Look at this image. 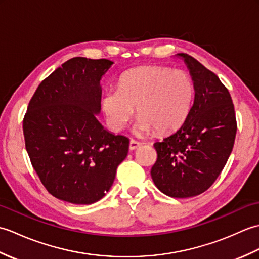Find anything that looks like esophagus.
I'll list each match as a JSON object with an SVG mask.
<instances>
[{"mask_svg":"<svg viewBox=\"0 0 259 259\" xmlns=\"http://www.w3.org/2000/svg\"><path fill=\"white\" fill-rule=\"evenodd\" d=\"M141 146V144L139 141H136L134 139L130 140V145H129V149L130 150H136L137 148H139Z\"/></svg>","mask_w":259,"mask_h":259,"instance_id":"1","label":"esophagus"}]
</instances>
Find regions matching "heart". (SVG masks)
Wrapping results in <instances>:
<instances>
[{
	"instance_id": "b5f03b06",
	"label": "heart",
	"mask_w": 259,
	"mask_h": 259,
	"mask_svg": "<svg viewBox=\"0 0 259 259\" xmlns=\"http://www.w3.org/2000/svg\"><path fill=\"white\" fill-rule=\"evenodd\" d=\"M192 98L194 83L186 71L150 65L124 72L118 89L104 91L101 106L108 125L114 131L125 128L137 107L139 117L134 133L147 136L156 129L169 133L183 124Z\"/></svg>"
}]
</instances>
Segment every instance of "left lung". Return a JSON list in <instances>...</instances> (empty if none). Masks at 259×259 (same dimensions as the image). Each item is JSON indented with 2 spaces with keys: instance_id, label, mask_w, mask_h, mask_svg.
Wrapping results in <instances>:
<instances>
[{
  "instance_id": "8db88e82",
  "label": "left lung",
  "mask_w": 259,
  "mask_h": 259,
  "mask_svg": "<svg viewBox=\"0 0 259 259\" xmlns=\"http://www.w3.org/2000/svg\"><path fill=\"white\" fill-rule=\"evenodd\" d=\"M194 82L195 99L185 122L160 142L151 168L157 188L189 198L210 187L232 153L237 123L232 97L218 76L186 53H178Z\"/></svg>"
}]
</instances>
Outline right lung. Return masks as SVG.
Masks as SVG:
<instances>
[{
    "instance_id": "add662e5",
    "label": "right lung",
    "mask_w": 259,
    "mask_h": 259,
    "mask_svg": "<svg viewBox=\"0 0 259 259\" xmlns=\"http://www.w3.org/2000/svg\"><path fill=\"white\" fill-rule=\"evenodd\" d=\"M107 59L76 57L43 80L23 119L25 148L52 196L75 205L97 202L111 188L129 139L99 122Z\"/></svg>"
}]
</instances>
